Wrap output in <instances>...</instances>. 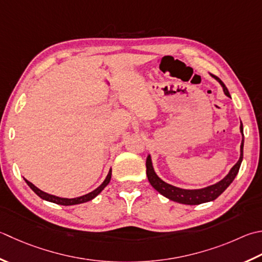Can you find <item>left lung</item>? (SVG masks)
Wrapping results in <instances>:
<instances>
[{"label": "left lung", "instance_id": "left-lung-1", "mask_svg": "<svg viewBox=\"0 0 262 262\" xmlns=\"http://www.w3.org/2000/svg\"><path fill=\"white\" fill-rule=\"evenodd\" d=\"M213 78L217 79L219 81V84L223 86L224 93L230 97L227 87L225 86L223 81L216 76H213ZM239 129H241V134H242V137H243L242 143H241L239 159H238V161L233 166V168L230 169L227 175L222 179V181H219L218 183L213 184V185H210V186H207L204 188H199V189H185V188H179L176 186H172V185H170V184L163 182L162 179L157 175L155 169H153V166H152L151 156H147L146 176H147L148 182H150L153 188L157 189V191L160 194H162L163 196H166L167 199L171 200V201H175L178 203L188 204V206H195V204H201V203L213 201V200H216L220 195V194H222L225 189H226L230 185V184H232L234 178L236 177L237 172L239 170L241 163H242V160H243V146H244V135H243L242 122H241Z\"/></svg>", "mask_w": 262, "mask_h": 262}]
</instances>
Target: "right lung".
Returning a JSON list of instances; mask_svg holds the SVG:
<instances>
[{
	"label": "right lung",
	"instance_id": "obj_1",
	"mask_svg": "<svg viewBox=\"0 0 262 262\" xmlns=\"http://www.w3.org/2000/svg\"><path fill=\"white\" fill-rule=\"evenodd\" d=\"M111 169L109 170V172H107V176L105 177L104 182L101 184V185L95 188L94 191H92L91 193L89 194H85V195L83 196H78V198H74V199H67V198H59V196H55V195H52V194H49V193H45L43 191H40V189L38 187H36L34 184L30 183L29 181H27V179H25V182L27 183V185L33 189V191L37 194V195L40 198L45 200V201H49V202H53V203H56V204H61V206H74V204H80V203H85V202H89L91 201V200H93L95 196L99 195V194L103 191V188L107 185V184L110 183V179H111Z\"/></svg>",
	"mask_w": 262,
	"mask_h": 262
}]
</instances>
